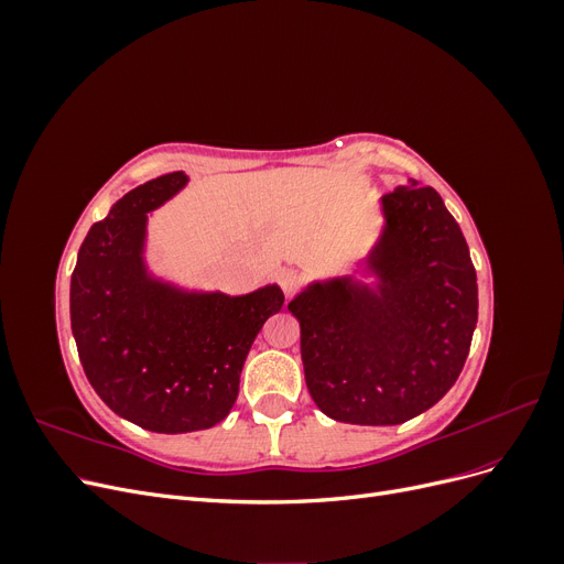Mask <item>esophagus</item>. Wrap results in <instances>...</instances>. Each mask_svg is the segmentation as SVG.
<instances>
[{
	"mask_svg": "<svg viewBox=\"0 0 564 564\" xmlns=\"http://www.w3.org/2000/svg\"><path fill=\"white\" fill-rule=\"evenodd\" d=\"M278 282H280V286H282V292H284V296L289 299V296H292L294 292H296V289L301 286V275H299V272L296 270H282L280 272V275H278Z\"/></svg>",
	"mask_w": 564,
	"mask_h": 564,
	"instance_id": "obj_1",
	"label": "esophagus"
}]
</instances>
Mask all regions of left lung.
Masks as SVG:
<instances>
[{"label":"left lung","mask_w":564,"mask_h":564,"mask_svg":"<svg viewBox=\"0 0 564 564\" xmlns=\"http://www.w3.org/2000/svg\"><path fill=\"white\" fill-rule=\"evenodd\" d=\"M381 228L344 275L289 301L305 386L319 412L357 425L423 414L456 383L477 324V278L433 187L404 181L379 199Z\"/></svg>","instance_id":"obj_1"}]
</instances>
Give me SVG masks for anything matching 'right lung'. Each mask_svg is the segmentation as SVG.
Here are the masks:
<instances>
[{
	"label": "right lung",
	"mask_w": 564,
	"mask_h": 564,
	"mask_svg": "<svg viewBox=\"0 0 564 564\" xmlns=\"http://www.w3.org/2000/svg\"><path fill=\"white\" fill-rule=\"evenodd\" d=\"M187 183L172 172L117 199L82 242L70 280L73 336L91 388L117 416L166 435L230 414L253 338L284 303L278 284L230 296L152 270V212Z\"/></svg>",
	"instance_id": "right-lung-1"
}]
</instances>
